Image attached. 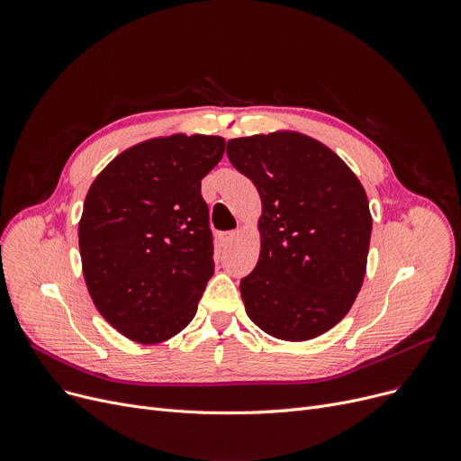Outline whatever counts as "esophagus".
Listing matches in <instances>:
<instances>
[{
	"mask_svg": "<svg viewBox=\"0 0 461 461\" xmlns=\"http://www.w3.org/2000/svg\"><path fill=\"white\" fill-rule=\"evenodd\" d=\"M235 237H237V231H226V233H222L221 235V245L222 247H230L233 240H235Z\"/></svg>",
	"mask_w": 461,
	"mask_h": 461,
	"instance_id": "1",
	"label": "esophagus"
}]
</instances>
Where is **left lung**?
<instances>
[{
    "mask_svg": "<svg viewBox=\"0 0 461 461\" xmlns=\"http://www.w3.org/2000/svg\"><path fill=\"white\" fill-rule=\"evenodd\" d=\"M228 158L261 198V250L240 280L249 318L301 342L349 312L366 273L372 214L360 181L327 145L299 132L228 141Z\"/></svg>",
    "mask_w": 461,
    "mask_h": 461,
    "instance_id": "8db88e82",
    "label": "left lung"
}]
</instances>
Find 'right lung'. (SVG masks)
Here are the masks:
<instances>
[{
    "mask_svg": "<svg viewBox=\"0 0 461 461\" xmlns=\"http://www.w3.org/2000/svg\"><path fill=\"white\" fill-rule=\"evenodd\" d=\"M221 136L153 138L117 155L93 181L78 226L82 271L103 318L138 344L183 330L214 273L202 179Z\"/></svg>",
    "mask_w": 461,
    "mask_h": 461,
    "instance_id": "add662e5",
    "label": "right lung"
}]
</instances>
